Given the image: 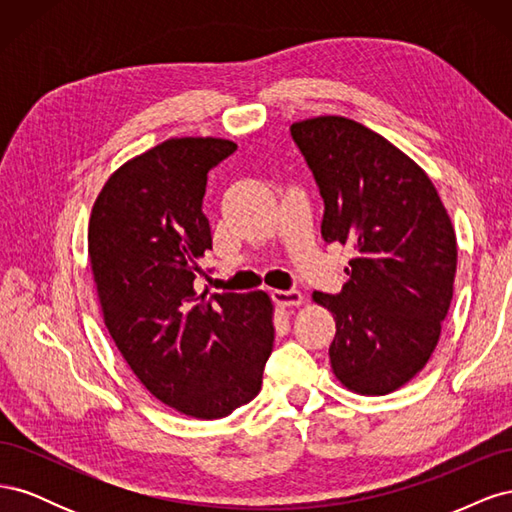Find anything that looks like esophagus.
Returning a JSON list of instances; mask_svg holds the SVG:
<instances>
[{
  "mask_svg": "<svg viewBox=\"0 0 512 512\" xmlns=\"http://www.w3.org/2000/svg\"><path fill=\"white\" fill-rule=\"evenodd\" d=\"M273 301L280 307H294L303 303V294L299 290H273Z\"/></svg>",
  "mask_w": 512,
  "mask_h": 512,
  "instance_id": "obj_1",
  "label": "esophagus"
}]
</instances>
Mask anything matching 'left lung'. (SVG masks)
Returning <instances> with one entry per match:
<instances>
[{"label": "left lung", "mask_w": 512, "mask_h": 512, "mask_svg": "<svg viewBox=\"0 0 512 512\" xmlns=\"http://www.w3.org/2000/svg\"><path fill=\"white\" fill-rule=\"evenodd\" d=\"M324 200L322 239L352 245L335 318V378L361 395L397 391L436 350L453 299L457 239L436 185L404 151L346 117L290 126Z\"/></svg>", "instance_id": "1"}]
</instances>
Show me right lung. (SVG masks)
Wrapping results in <instances>:
<instances>
[{
	"mask_svg": "<svg viewBox=\"0 0 512 512\" xmlns=\"http://www.w3.org/2000/svg\"><path fill=\"white\" fill-rule=\"evenodd\" d=\"M224 138H170L108 177L89 218V260L104 324L136 378L185 416H228L252 401L273 350L267 292L207 290V173L235 153Z\"/></svg>",
	"mask_w": 512,
	"mask_h": 512,
	"instance_id": "right-lung-1",
	"label": "right lung"
}]
</instances>
